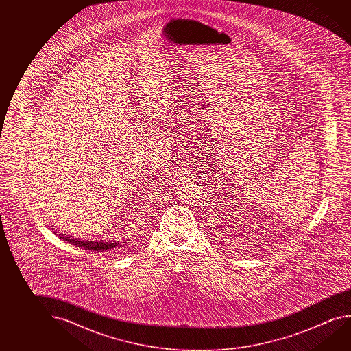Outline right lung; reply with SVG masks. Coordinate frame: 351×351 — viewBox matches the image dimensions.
I'll return each mask as SVG.
<instances>
[{"mask_svg": "<svg viewBox=\"0 0 351 351\" xmlns=\"http://www.w3.org/2000/svg\"><path fill=\"white\" fill-rule=\"evenodd\" d=\"M53 234L58 235L61 240L72 243L75 247L86 248L89 251H108V250L117 247L121 245L119 241H103V240H100V241H98V240L97 241H88V240L69 237V236L64 235V234H58V231H53Z\"/></svg>", "mask_w": 351, "mask_h": 351, "instance_id": "obj_1", "label": "right lung"}]
</instances>
